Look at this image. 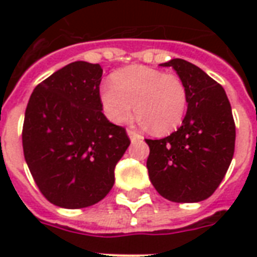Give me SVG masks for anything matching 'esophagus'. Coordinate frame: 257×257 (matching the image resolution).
I'll use <instances>...</instances> for the list:
<instances>
[{
  "label": "esophagus",
  "instance_id": "esophagus-1",
  "mask_svg": "<svg viewBox=\"0 0 257 257\" xmlns=\"http://www.w3.org/2000/svg\"><path fill=\"white\" fill-rule=\"evenodd\" d=\"M126 133H128V136L131 137V140H132V141L140 140V139H141L140 133H137L136 131H135V129H132V128L126 129Z\"/></svg>",
  "mask_w": 257,
  "mask_h": 257
}]
</instances>
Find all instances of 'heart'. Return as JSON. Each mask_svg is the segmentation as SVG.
<instances>
[{
    "mask_svg": "<svg viewBox=\"0 0 257 257\" xmlns=\"http://www.w3.org/2000/svg\"><path fill=\"white\" fill-rule=\"evenodd\" d=\"M100 100L105 114L113 122L126 121L135 109L153 135L164 136L183 122L188 92L177 74L135 65L117 72L112 82H104Z\"/></svg>",
    "mask_w": 257,
    "mask_h": 257,
    "instance_id": "1",
    "label": "heart"
}]
</instances>
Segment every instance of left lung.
I'll return each instance as SVG.
<instances>
[{
    "instance_id": "1",
    "label": "left lung",
    "mask_w": 257,
    "mask_h": 257,
    "mask_svg": "<svg viewBox=\"0 0 257 257\" xmlns=\"http://www.w3.org/2000/svg\"><path fill=\"white\" fill-rule=\"evenodd\" d=\"M172 66L188 92V110L176 132L145 139L149 179L163 197L175 203L208 199L224 179L233 152L236 128L223 86L199 66L173 58Z\"/></svg>"
}]
</instances>
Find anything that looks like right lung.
<instances>
[{
    "label": "right lung",
    "mask_w": 257,
    "mask_h": 257,
    "mask_svg": "<svg viewBox=\"0 0 257 257\" xmlns=\"http://www.w3.org/2000/svg\"><path fill=\"white\" fill-rule=\"evenodd\" d=\"M98 64L72 62L40 82L22 126L26 164L44 197L62 208L98 203L131 144L125 128L102 113Z\"/></svg>",
    "instance_id": "obj_1"
}]
</instances>
